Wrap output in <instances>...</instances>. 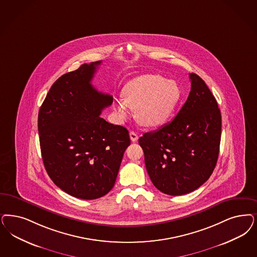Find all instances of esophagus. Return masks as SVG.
Wrapping results in <instances>:
<instances>
[{
	"instance_id": "34e87169",
	"label": "esophagus",
	"mask_w": 257,
	"mask_h": 257,
	"mask_svg": "<svg viewBox=\"0 0 257 257\" xmlns=\"http://www.w3.org/2000/svg\"><path fill=\"white\" fill-rule=\"evenodd\" d=\"M130 139H131V141L133 142H136L138 141V139H139V136H138V134L136 133V132H134V131H131L130 133Z\"/></svg>"
}]
</instances>
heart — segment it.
Listing matches in <instances>:
<instances>
[{"instance_id": "obj_1", "label": "heart", "mask_w": 257, "mask_h": 257, "mask_svg": "<svg viewBox=\"0 0 257 257\" xmlns=\"http://www.w3.org/2000/svg\"><path fill=\"white\" fill-rule=\"evenodd\" d=\"M181 97V91L175 80H169L154 74L137 77L127 82L122 98L115 99L113 110L119 120H125L130 109L136 111L138 123L147 128L160 127L173 114Z\"/></svg>"}]
</instances>
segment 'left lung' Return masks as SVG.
<instances>
[{
    "instance_id": "8db88e82",
    "label": "left lung",
    "mask_w": 257,
    "mask_h": 257,
    "mask_svg": "<svg viewBox=\"0 0 257 257\" xmlns=\"http://www.w3.org/2000/svg\"><path fill=\"white\" fill-rule=\"evenodd\" d=\"M190 80L189 97L175 118L139 140L151 180L166 195H186L199 188L218 159L220 110L198 75L190 74Z\"/></svg>"
}]
</instances>
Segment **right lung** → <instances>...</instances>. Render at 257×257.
I'll return each instance as SVG.
<instances>
[{"label": "right lung", "mask_w": 257, "mask_h": 257, "mask_svg": "<svg viewBox=\"0 0 257 257\" xmlns=\"http://www.w3.org/2000/svg\"><path fill=\"white\" fill-rule=\"evenodd\" d=\"M100 63H84L60 77L38 115L42 158L48 176L66 194L86 200L111 191L131 143L126 128L99 116L113 102L112 96L91 84Z\"/></svg>", "instance_id": "obj_1"}]
</instances>
